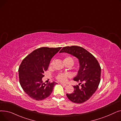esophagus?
<instances>
[{
    "mask_svg": "<svg viewBox=\"0 0 121 121\" xmlns=\"http://www.w3.org/2000/svg\"><path fill=\"white\" fill-rule=\"evenodd\" d=\"M63 86H66L67 85L66 84H65V83H61Z\"/></svg>",
    "mask_w": 121,
    "mask_h": 121,
    "instance_id": "esophagus-1",
    "label": "esophagus"
}]
</instances>
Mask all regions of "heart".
<instances>
[{"label": "heart", "mask_w": 121, "mask_h": 121, "mask_svg": "<svg viewBox=\"0 0 121 121\" xmlns=\"http://www.w3.org/2000/svg\"><path fill=\"white\" fill-rule=\"evenodd\" d=\"M64 62H71L73 64V60L71 56H66L65 57V58L64 59ZM52 62L53 61L50 63V65H52ZM70 73H60L57 74L55 78L57 80L61 82H65L67 80L69 77H70Z\"/></svg>", "instance_id": "b5f03b06"}]
</instances>
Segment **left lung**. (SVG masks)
Instances as JSON below:
<instances>
[{
	"label": "left lung",
	"instance_id": "1",
	"mask_svg": "<svg viewBox=\"0 0 121 121\" xmlns=\"http://www.w3.org/2000/svg\"><path fill=\"white\" fill-rule=\"evenodd\" d=\"M59 52L71 54L79 60L80 68L73 80L80 83L79 85L73 86L74 88L73 93L66 95L74 103H83L92 96L99 85L101 75L99 63L91 53L81 47H65Z\"/></svg>",
	"mask_w": 121,
	"mask_h": 121
}]
</instances>
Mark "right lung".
<instances>
[{
  "instance_id": "right-lung-1",
  "label": "right lung",
  "mask_w": 121,
  "mask_h": 121,
  "mask_svg": "<svg viewBox=\"0 0 121 121\" xmlns=\"http://www.w3.org/2000/svg\"><path fill=\"white\" fill-rule=\"evenodd\" d=\"M62 48L42 47L36 49L23 59L18 68L19 81L23 90L32 99L42 100L49 97L55 82L48 85L43 82L44 72L50 61Z\"/></svg>"
}]
</instances>
